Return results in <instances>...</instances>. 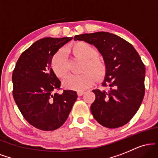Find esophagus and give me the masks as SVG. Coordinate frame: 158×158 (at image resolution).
I'll return each mask as SVG.
<instances>
[{
	"instance_id": "esophagus-1",
	"label": "esophagus",
	"mask_w": 158,
	"mask_h": 158,
	"mask_svg": "<svg viewBox=\"0 0 158 158\" xmlns=\"http://www.w3.org/2000/svg\"><path fill=\"white\" fill-rule=\"evenodd\" d=\"M84 94H85V91H81V90L80 91L77 92V95L79 96V97H81V96H82Z\"/></svg>"
}]
</instances>
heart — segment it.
Listing matches in <instances>:
<instances>
[{
	"label": "heart",
	"mask_w": 158,
	"mask_h": 158,
	"mask_svg": "<svg viewBox=\"0 0 158 158\" xmlns=\"http://www.w3.org/2000/svg\"><path fill=\"white\" fill-rule=\"evenodd\" d=\"M67 50L74 56L85 61L82 70L84 73L79 75H71L65 79L64 84L66 88L75 90H83L94 85L97 79L105 75L106 70L104 61L95 55L97 50L92 45L85 41H77L68 47ZM52 68L55 73L60 78H65L68 75V69L64 52L59 51L52 59Z\"/></svg>",
	"instance_id": "obj_1"
}]
</instances>
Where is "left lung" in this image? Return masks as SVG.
Here are the masks:
<instances>
[{
  "mask_svg": "<svg viewBox=\"0 0 158 158\" xmlns=\"http://www.w3.org/2000/svg\"><path fill=\"white\" fill-rule=\"evenodd\" d=\"M93 44L102 56L106 72V90H94L90 106L94 119L109 128L121 127L138 110L145 94L146 69L134 47L119 36L107 32L75 35L74 41Z\"/></svg>",
  "mask_w": 158,
  "mask_h": 158,
  "instance_id": "left-lung-1",
  "label": "left lung"
}]
</instances>
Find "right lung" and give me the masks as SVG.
<instances>
[{
	"mask_svg": "<svg viewBox=\"0 0 158 158\" xmlns=\"http://www.w3.org/2000/svg\"><path fill=\"white\" fill-rule=\"evenodd\" d=\"M72 37L44 38L22 52L12 73L13 97L24 119L43 131H53L64 124L77 94L63 90L51 68L56 52Z\"/></svg>",
	"mask_w": 158,
	"mask_h": 158,
	"instance_id": "right-lung-1",
	"label": "right lung"
}]
</instances>
